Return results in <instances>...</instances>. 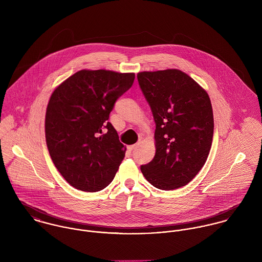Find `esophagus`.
I'll return each mask as SVG.
<instances>
[{
  "label": "esophagus",
  "instance_id": "1",
  "mask_svg": "<svg viewBox=\"0 0 262 262\" xmlns=\"http://www.w3.org/2000/svg\"><path fill=\"white\" fill-rule=\"evenodd\" d=\"M138 145H139V142H137V143H135V144H133V145L128 146V148H129V150H134L135 148H137Z\"/></svg>",
  "mask_w": 262,
  "mask_h": 262
}]
</instances>
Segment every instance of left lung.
<instances>
[{"mask_svg":"<svg viewBox=\"0 0 262 262\" xmlns=\"http://www.w3.org/2000/svg\"><path fill=\"white\" fill-rule=\"evenodd\" d=\"M137 78L156 125V152L141 171L159 189L184 187L202 169L212 146L209 95L180 70L142 72Z\"/></svg>","mask_w":262,"mask_h":262,"instance_id":"left-lung-1","label":"left lung"}]
</instances>
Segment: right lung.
Wrapping results in <instances>:
<instances>
[{
    "instance_id": "right-lung-1",
    "label": "right lung",
    "mask_w": 262,
    "mask_h": 262,
    "mask_svg": "<svg viewBox=\"0 0 262 262\" xmlns=\"http://www.w3.org/2000/svg\"><path fill=\"white\" fill-rule=\"evenodd\" d=\"M134 78L133 73L82 70L52 93L45 115L46 144L55 167L72 187L94 192L114 180L126 147L108 120Z\"/></svg>"
}]
</instances>
